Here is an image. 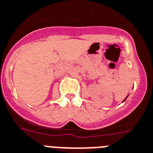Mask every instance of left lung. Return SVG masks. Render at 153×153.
<instances>
[{"instance_id": "left-lung-1", "label": "left lung", "mask_w": 153, "mask_h": 153, "mask_svg": "<svg viewBox=\"0 0 153 153\" xmlns=\"http://www.w3.org/2000/svg\"><path fill=\"white\" fill-rule=\"evenodd\" d=\"M127 97H128V96H127ZM127 97H126V98H125V100H126V98H127ZM124 100H123V101H124Z\"/></svg>"}]
</instances>
